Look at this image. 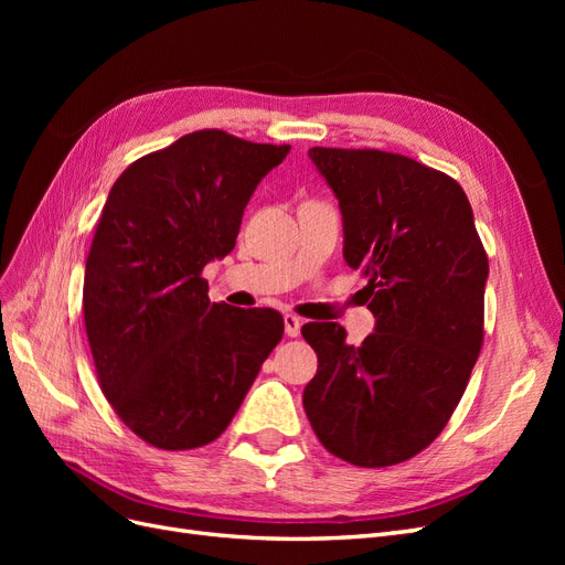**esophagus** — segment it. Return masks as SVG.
I'll use <instances>...</instances> for the list:
<instances>
[{
    "label": "esophagus",
    "mask_w": 565,
    "mask_h": 565,
    "mask_svg": "<svg viewBox=\"0 0 565 565\" xmlns=\"http://www.w3.org/2000/svg\"><path fill=\"white\" fill-rule=\"evenodd\" d=\"M299 332H301V320L292 313H287L285 316V334L287 337H299Z\"/></svg>",
    "instance_id": "obj_1"
}]
</instances>
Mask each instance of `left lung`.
<instances>
[{
    "label": "left lung",
    "instance_id": "8db88e82",
    "mask_svg": "<svg viewBox=\"0 0 565 565\" xmlns=\"http://www.w3.org/2000/svg\"><path fill=\"white\" fill-rule=\"evenodd\" d=\"M344 218V259L377 318L361 347L339 322L301 328L318 355L303 409L355 467H391L438 438L483 347L488 254L461 185L398 152L311 148Z\"/></svg>",
    "mask_w": 565,
    "mask_h": 565
}]
</instances>
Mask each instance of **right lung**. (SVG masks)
Segmentation results:
<instances>
[{
  "label": "right lung",
  "mask_w": 565,
  "mask_h": 565,
  "mask_svg": "<svg viewBox=\"0 0 565 565\" xmlns=\"http://www.w3.org/2000/svg\"><path fill=\"white\" fill-rule=\"evenodd\" d=\"M287 152L200 129L110 188L84 270V328L100 391L152 448L224 434L282 339L278 311L212 303L202 268L235 247L254 188Z\"/></svg>",
  "instance_id": "right-lung-1"
}]
</instances>
